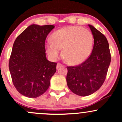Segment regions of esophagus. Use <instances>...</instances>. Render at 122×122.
Instances as JSON below:
<instances>
[{"label": "esophagus", "mask_w": 122, "mask_h": 122, "mask_svg": "<svg viewBox=\"0 0 122 122\" xmlns=\"http://www.w3.org/2000/svg\"><path fill=\"white\" fill-rule=\"evenodd\" d=\"M62 66H63V65H62V64H61V63L58 62V64H57V68H60V67Z\"/></svg>", "instance_id": "esophagus-1"}]
</instances>
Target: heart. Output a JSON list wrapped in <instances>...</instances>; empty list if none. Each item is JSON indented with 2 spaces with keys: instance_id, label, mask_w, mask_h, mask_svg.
Returning a JSON list of instances; mask_svg holds the SVG:
<instances>
[{
  "instance_id": "1",
  "label": "heart",
  "mask_w": 122,
  "mask_h": 122,
  "mask_svg": "<svg viewBox=\"0 0 122 122\" xmlns=\"http://www.w3.org/2000/svg\"><path fill=\"white\" fill-rule=\"evenodd\" d=\"M50 41L45 43L46 52L50 57L56 59L60 49L66 62L78 64L85 61L91 53L93 36L88 29L73 26L61 28L50 36Z\"/></svg>"
}]
</instances>
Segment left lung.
Instances as JSON below:
<instances>
[{"instance_id":"1","label":"left lung","mask_w":122,"mask_h":122,"mask_svg":"<svg viewBox=\"0 0 122 122\" xmlns=\"http://www.w3.org/2000/svg\"><path fill=\"white\" fill-rule=\"evenodd\" d=\"M94 38L91 55L79 65L67 66L66 82L70 90L81 96L97 91L104 83L111 62L108 41L101 32L89 25Z\"/></svg>"}]
</instances>
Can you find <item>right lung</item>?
<instances>
[{"label": "right lung", "mask_w": 122, "mask_h": 122, "mask_svg": "<svg viewBox=\"0 0 122 122\" xmlns=\"http://www.w3.org/2000/svg\"><path fill=\"white\" fill-rule=\"evenodd\" d=\"M54 28L53 25H31L14 43L8 66L14 85L23 96L37 97L49 87L57 63L46 59L45 43Z\"/></svg>", "instance_id": "right-lung-1"}]
</instances>
